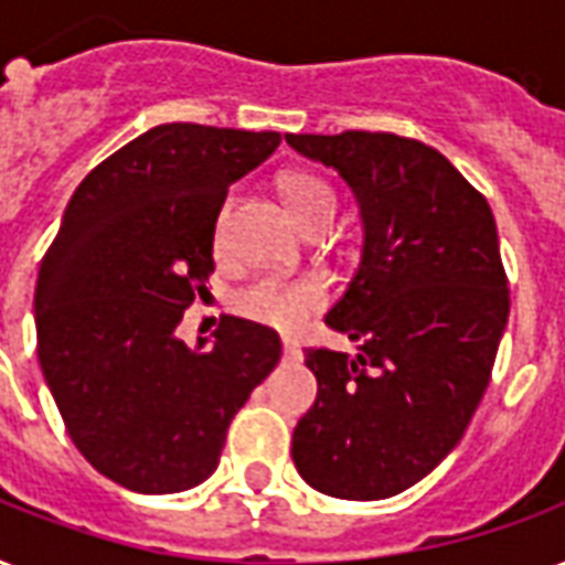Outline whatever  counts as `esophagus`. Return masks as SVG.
<instances>
[{
    "instance_id": "34e87169",
    "label": "esophagus",
    "mask_w": 565,
    "mask_h": 565,
    "mask_svg": "<svg viewBox=\"0 0 565 565\" xmlns=\"http://www.w3.org/2000/svg\"><path fill=\"white\" fill-rule=\"evenodd\" d=\"M284 356H287V359H302V350H299V344H296V341L284 338Z\"/></svg>"
}]
</instances>
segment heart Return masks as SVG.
Wrapping results in <instances>:
<instances>
[{"label":"heart","instance_id":"heart-1","mask_svg":"<svg viewBox=\"0 0 565 565\" xmlns=\"http://www.w3.org/2000/svg\"><path fill=\"white\" fill-rule=\"evenodd\" d=\"M278 191H281L284 206L290 209L302 227H311L315 221L326 218L335 212V191L332 185L308 170H287L278 177ZM227 215L230 209L221 206L215 218V248H224L227 239ZM329 299V287L317 275H299V278H284V275H266L248 284L236 296V308L254 323L271 326V329H299V326L323 308Z\"/></svg>","mask_w":565,"mask_h":565}]
</instances>
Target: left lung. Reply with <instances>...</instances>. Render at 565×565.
<instances>
[{"instance_id":"1","label":"left lung","mask_w":565,"mask_h":565,"mask_svg":"<svg viewBox=\"0 0 565 565\" xmlns=\"http://www.w3.org/2000/svg\"><path fill=\"white\" fill-rule=\"evenodd\" d=\"M338 170L362 215V260L326 326L347 356L305 350L317 401L294 463L320 494L386 500L452 452L482 401L509 320L488 200L437 149L386 131L287 134Z\"/></svg>"}]
</instances>
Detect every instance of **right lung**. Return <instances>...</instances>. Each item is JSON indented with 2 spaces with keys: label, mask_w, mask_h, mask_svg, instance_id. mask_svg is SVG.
<instances>
[{
  "label": "right lung",
  "mask_w": 565,
  "mask_h": 565,
  "mask_svg": "<svg viewBox=\"0 0 565 565\" xmlns=\"http://www.w3.org/2000/svg\"><path fill=\"white\" fill-rule=\"evenodd\" d=\"M278 131L170 122L83 179L35 284L38 362L71 440L137 494L215 473L233 416L281 359L275 329L221 317L215 344L177 338L206 290L227 188Z\"/></svg>",
  "instance_id": "right-lung-1"
}]
</instances>
